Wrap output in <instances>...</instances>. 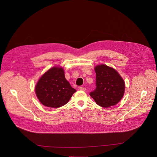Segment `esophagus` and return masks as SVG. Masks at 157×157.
Returning <instances> with one entry per match:
<instances>
[{"instance_id":"obj_1","label":"esophagus","mask_w":157,"mask_h":157,"mask_svg":"<svg viewBox=\"0 0 157 157\" xmlns=\"http://www.w3.org/2000/svg\"><path fill=\"white\" fill-rule=\"evenodd\" d=\"M79 89H80L81 90H83V91H85L86 89L84 87H79Z\"/></svg>"}]
</instances>
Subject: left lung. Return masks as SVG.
<instances>
[{"label":"left lung","mask_w":157,"mask_h":157,"mask_svg":"<svg viewBox=\"0 0 157 157\" xmlns=\"http://www.w3.org/2000/svg\"><path fill=\"white\" fill-rule=\"evenodd\" d=\"M96 88L90 95L97 104L103 108L116 105L122 99L125 91V82L114 68L105 65L95 68Z\"/></svg>","instance_id":"obj_1"}]
</instances>
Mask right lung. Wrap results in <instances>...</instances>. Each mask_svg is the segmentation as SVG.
<instances>
[{"instance_id":"1","label":"right lung","mask_w":157,"mask_h":157,"mask_svg":"<svg viewBox=\"0 0 157 157\" xmlns=\"http://www.w3.org/2000/svg\"><path fill=\"white\" fill-rule=\"evenodd\" d=\"M76 90L71 87L65 78L62 68L53 67L46 72L35 87L40 101L51 108H59L67 104Z\"/></svg>"}]
</instances>
